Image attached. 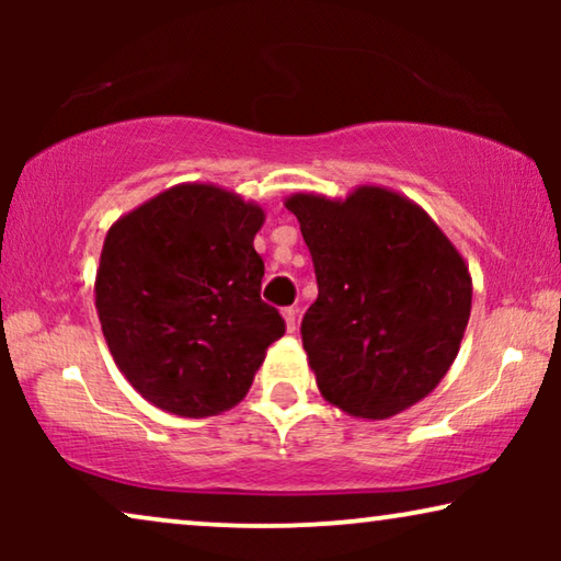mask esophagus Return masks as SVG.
Here are the masks:
<instances>
[{"mask_svg":"<svg viewBox=\"0 0 561 561\" xmlns=\"http://www.w3.org/2000/svg\"><path fill=\"white\" fill-rule=\"evenodd\" d=\"M283 319H286V329H288V332H296L298 309H294V306H288V309H283Z\"/></svg>","mask_w":561,"mask_h":561,"instance_id":"esophagus-1","label":"esophagus"}]
</instances>
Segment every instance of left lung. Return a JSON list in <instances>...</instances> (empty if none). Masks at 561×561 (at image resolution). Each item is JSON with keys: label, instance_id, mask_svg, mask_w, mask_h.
<instances>
[{"label": "left lung", "instance_id": "left-lung-1", "mask_svg": "<svg viewBox=\"0 0 561 561\" xmlns=\"http://www.w3.org/2000/svg\"><path fill=\"white\" fill-rule=\"evenodd\" d=\"M319 296L301 321L321 396L355 419L396 416L439 386L472 309L470 267L439 225L393 188L286 198Z\"/></svg>", "mask_w": 561, "mask_h": 561}]
</instances>
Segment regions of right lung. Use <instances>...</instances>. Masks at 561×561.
Segmentation results:
<instances>
[{
  "instance_id": "add662e5",
  "label": "right lung",
  "mask_w": 561,
  "mask_h": 561,
  "mask_svg": "<svg viewBox=\"0 0 561 561\" xmlns=\"http://www.w3.org/2000/svg\"><path fill=\"white\" fill-rule=\"evenodd\" d=\"M263 206L214 183H179L119 217L94 280L114 363L145 401L204 419L248 396L286 332L260 301Z\"/></svg>"
}]
</instances>
